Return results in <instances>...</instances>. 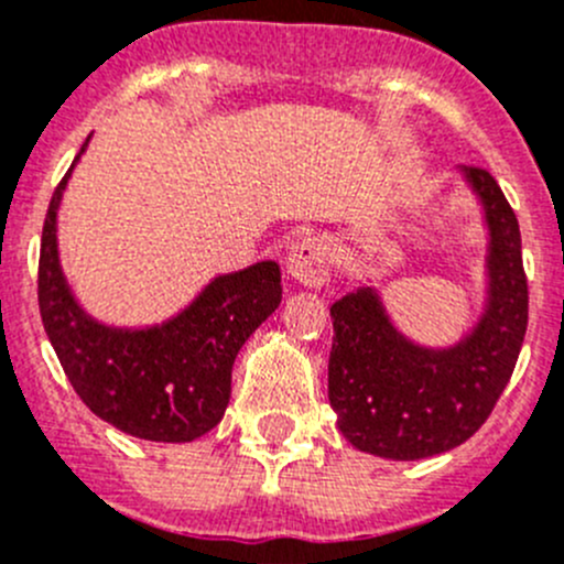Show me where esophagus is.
Returning <instances> with one entry per match:
<instances>
[{
  "mask_svg": "<svg viewBox=\"0 0 564 564\" xmlns=\"http://www.w3.org/2000/svg\"><path fill=\"white\" fill-rule=\"evenodd\" d=\"M288 276L307 288H321L332 273V249L324 238H302L285 257Z\"/></svg>",
  "mask_w": 564,
  "mask_h": 564,
  "instance_id": "obj_1",
  "label": "esophagus"
}]
</instances>
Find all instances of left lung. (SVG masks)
Wrapping results in <instances>:
<instances>
[{
	"label": "left lung",
	"mask_w": 564,
	"mask_h": 564,
	"mask_svg": "<svg viewBox=\"0 0 564 564\" xmlns=\"http://www.w3.org/2000/svg\"><path fill=\"white\" fill-rule=\"evenodd\" d=\"M487 224V296L454 346H421L390 321L377 288L332 304L329 404L343 437L384 459L452 452L479 432L501 399L529 324L520 229L485 169H459Z\"/></svg>",
	"instance_id": "8db88e82"
}]
</instances>
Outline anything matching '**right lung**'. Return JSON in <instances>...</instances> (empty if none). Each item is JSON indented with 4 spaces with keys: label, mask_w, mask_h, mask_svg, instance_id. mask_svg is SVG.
Here are the masks:
<instances>
[{
    "label": "right lung",
    "mask_w": 564,
    "mask_h": 564,
    "mask_svg": "<svg viewBox=\"0 0 564 564\" xmlns=\"http://www.w3.org/2000/svg\"><path fill=\"white\" fill-rule=\"evenodd\" d=\"M88 141L46 210L37 262L44 329L68 382L94 415L132 437L191 443L221 423L235 357L282 302V273L273 260L221 273L163 324L130 329L96 321L68 288L57 249L63 193Z\"/></svg>",
    "instance_id": "add662e5"
}]
</instances>
